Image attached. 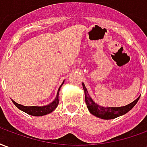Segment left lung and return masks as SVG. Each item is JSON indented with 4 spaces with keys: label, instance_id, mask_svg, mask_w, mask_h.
<instances>
[{
    "label": "left lung",
    "instance_id": "8db88e82",
    "mask_svg": "<svg viewBox=\"0 0 147 147\" xmlns=\"http://www.w3.org/2000/svg\"><path fill=\"white\" fill-rule=\"evenodd\" d=\"M83 88L84 93H85V102H86V106L90 112V113L93 114L95 117L102 118L103 120H111V119H114V118H117L120 116L126 114L128 111L131 110L136 105V103L138 102L139 98H140V96H139V98L136 99L134 102L125 105V106L103 107V106L98 105L97 103L93 101L92 98L90 97L84 83H83Z\"/></svg>",
    "mask_w": 147,
    "mask_h": 147
}]
</instances>
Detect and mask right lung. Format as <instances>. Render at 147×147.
<instances>
[{"instance_id": "obj_1", "label": "right lung", "mask_w": 147, "mask_h": 147, "mask_svg": "<svg viewBox=\"0 0 147 147\" xmlns=\"http://www.w3.org/2000/svg\"><path fill=\"white\" fill-rule=\"evenodd\" d=\"M64 83V81L62 83L61 86L58 89L57 94V97L54 99V101L51 102L50 104H49L47 105H44V106H24L20 104H18L16 102H14L13 100H11L12 102L14 103V105L17 107L18 109H20V110L24 111L26 113L29 114L30 116H34V117H41V116H44L46 114H49L52 113L53 111L57 107L58 103H59V99H58V96H59V91L61 89V86L63 85V83Z\"/></svg>"}]
</instances>
